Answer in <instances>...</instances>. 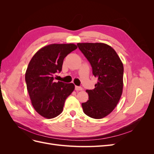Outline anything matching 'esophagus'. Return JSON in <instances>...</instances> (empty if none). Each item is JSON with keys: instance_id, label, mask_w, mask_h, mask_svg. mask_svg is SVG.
<instances>
[{"instance_id": "obj_1", "label": "esophagus", "mask_w": 154, "mask_h": 154, "mask_svg": "<svg viewBox=\"0 0 154 154\" xmlns=\"http://www.w3.org/2000/svg\"><path fill=\"white\" fill-rule=\"evenodd\" d=\"M75 90L76 91H82L83 88L81 87H78V86H75Z\"/></svg>"}]
</instances>
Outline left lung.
<instances>
[{
	"instance_id": "obj_1",
	"label": "left lung",
	"mask_w": 154,
	"mask_h": 154,
	"mask_svg": "<svg viewBox=\"0 0 154 154\" xmlns=\"http://www.w3.org/2000/svg\"><path fill=\"white\" fill-rule=\"evenodd\" d=\"M97 78L95 88L87 90L88 100L82 104L84 113L94 119L106 117L114 110L122 95L123 64L116 51L104 43H78Z\"/></svg>"
}]
</instances>
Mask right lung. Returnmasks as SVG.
<instances>
[{"mask_svg":"<svg viewBox=\"0 0 154 154\" xmlns=\"http://www.w3.org/2000/svg\"><path fill=\"white\" fill-rule=\"evenodd\" d=\"M77 49L74 44H52L40 49L32 57L25 79L31 104L42 117L52 119L62 112L67 97L74 90L72 83L54 82L62 71L63 59Z\"/></svg>","mask_w":154,"mask_h":154,"instance_id":"right-lung-1","label":"right lung"}]
</instances>
